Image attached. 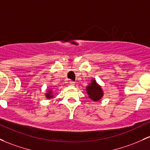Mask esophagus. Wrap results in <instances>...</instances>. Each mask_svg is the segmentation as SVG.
Returning <instances> with one entry per match:
<instances>
[{
	"label": "esophagus",
	"mask_w": 150,
	"mask_h": 150,
	"mask_svg": "<svg viewBox=\"0 0 150 150\" xmlns=\"http://www.w3.org/2000/svg\"><path fill=\"white\" fill-rule=\"evenodd\" d=\"M70 85H75V82H73V81H70Z\"/></svg>",
	"instance_id": "1"
}]
</instances>
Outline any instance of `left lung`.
<instances>
[{"mask_svg": "<svg viewBox=\"0 0 150 150\" xmlns=\"http://www.w3.org/2000/svg\"><path fill=\"white\" fill-rule=\"evenodd\" d=\"M87 93L89 95V98L94 101H98L103 97V91L102 89L95 80H92V83L89 86L87 87Z\"/></svg>", "mask_w": 150, "mask_h": 150, "instance_id": "obj_1", "label": "left lung"}]
</instances>
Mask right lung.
Returning <instances> with one entry per match:
<instances>
[{"mask_svg": "<svg viewBox=\"0 0 150 150\" xmlns=\"http://www.w3.org/2000/svg\"><path fill=\"white\" fill-rule=\"evenodd\" d=\"M52 97V95H51V91H50V93H47V95H46V98H51Z\"/></svg>", "mask_w": 150, "mask_h": 150, "instance_id": "right-lung-1", "label": "right lung"}]
</instances>
